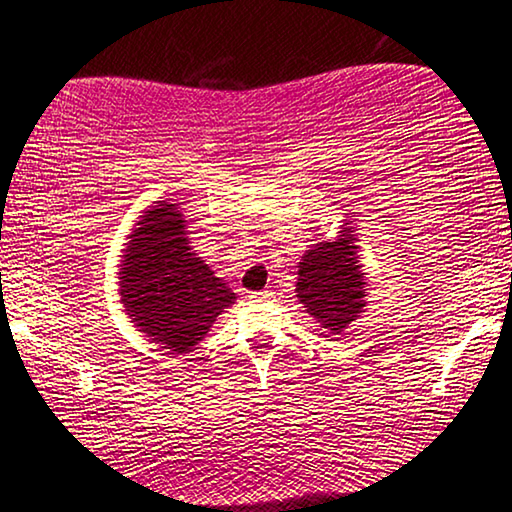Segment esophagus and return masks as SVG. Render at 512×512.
<instances>
[{
    "label": "esophagus",
    "mask_w": 512,
    "mask_h": 512,
    "mask_svg": "<svg viewBox=\"0 0 512 512\" xmlns=\"http://www.w3.org/2000/svg\"><path fill=\"white\" fill-rule=\"evenodd\" d=\"M273 296V291H268V289H264V291H257L255 293V298H259V300H268Z\"/></svg>",
    "instance_id": "obj_1"
}]
</instances>
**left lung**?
<instances>
[{
    "label": "left lung",
    "instance_id": "left-lung-1",
    "mask_svg": "<svg viewBox=\"0 0 512 512\" xmlns=\"http://www.w3.org/2000/svg\"><path fill=\"white\" fill-rule=\"evenodd\" d=\"M359 235L343 219L336 239L318 241L298 262L296 296L307 314L329 334H341L368 305Z\"/></svg>",
    "mask_w": 512,
    "mask_h": 512
}]
</instances>
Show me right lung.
Segmentation results:
<instances>
[{
	"instance_id": "right-lung-1",
	"label": "right lung",
	"mask_w": 512,
	"mask_h": 512,
	"mask_svg": "<svg viewBox=\"0 0 512 512\" xmlns=\"http://www.w3.org/2000/svg\"><path fill=\"white\" fill-rule=\"evenodd\" d=\"M126 239L117 275L128 318L171 354L192 352L237 293L196 255L176 203L146 207Z\"/></svg>"
}]
</instances>
